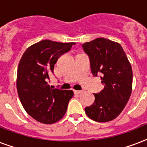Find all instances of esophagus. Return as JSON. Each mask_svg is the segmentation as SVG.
I'll list each match as a JSON object with an SVG mask.
<instances>
[{"label": "esophagus", "instance_id": "esophagus-1", "mask_svg": "<svg viewBox=\"0 0 147 147\" xmlns=\"http://www.w3.org/2000/svg\"><path fill=\"white\" fill-rule=\"evenodd\" d=\"M82 91H77V90H74V93L77 94H80L82 93Z\"/></svg>", "mask_w": 147, "mask_h": 147}]
</instances>
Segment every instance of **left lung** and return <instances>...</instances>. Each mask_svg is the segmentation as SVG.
I'll return each mask as SVG.
<instances>
[{"label": "left lung", "mask_w": 147, "mask_h": 147, "mask_svg": "<svg viewBox=\"0 0 147 147\" xmlns=\"http://www.w3.org/2000/svg\"><path fill=\"white\" fill-rule=\"evenodd\" d=\"M82 47L90 58L92 74H101L100 80L105 85L99 94H94V104L85 107V113L97 122L111 121L122 112L131 94V65L118 42L97 38Z\"/></svg>", "instance_id": "1"}]
</instances>
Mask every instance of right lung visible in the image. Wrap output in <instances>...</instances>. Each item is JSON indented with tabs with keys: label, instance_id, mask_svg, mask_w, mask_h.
<instances>
[{
	"label": "right lung",
	"instance_id": "obj_1",
	"mask_svg": "<svg viewBox=\"0 0 147 147\" xmlns=\"http://www.w3.org/2000/svg\"><path fill=\"white\" fill-rule=\"evenodd\" d=\"M75 44L42 40L28 47L20 60L18 96L26 113L40 123L51 124L61 120L74 95L71 90L53 89L48 80L60 55L69 52Z\"/></svg>",
	"mask_w": 147,
	"mask_h": 147
}]
</instances>
